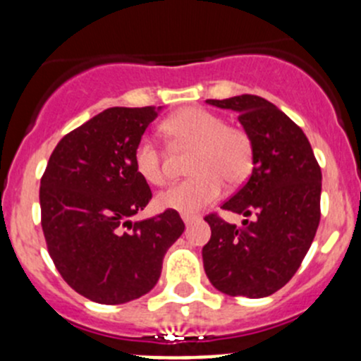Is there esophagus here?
<instances>
[{"label": "esophagus", "mask_w": 361, "mask_h": 361, "mask_svg": "<svg viewBox=\"0 0 361 361\" xmlns=\"http://www.w3.org/2000/svg\"><path fill=\"white\" fill-rule=\"evenodd\" d=\"M198 215H192V214H182V221H184V224L185 226H189V224H192V222H196L198 221Z\"/></svg>", "instance_id": "obj_1"}]
</instances>
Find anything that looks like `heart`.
Listing matches in <instances>:
<instances>
[{"label":"heart","mask_w":361,"mask_h":361,"mask_svg":"<svg viewBox=\"0 0 361 361\" xmlns=\"http://www.w3.org/2000/svg\"><path fill=\"white\" fill-rule=\"evenodd\" d=\"M176 146L192 147L188 172L191 179L179 182L158 196L161 208L192 214L221 196L222 182L229 188L243 184L254 166V142L241 126L226 125L224 118L203 107L177 111L161 126ZM133 166L147 184L163 185L166 169L161 151L149 139H140L133 149Z\"/></svg>","instance_id":"obj_1"}]
</instances>
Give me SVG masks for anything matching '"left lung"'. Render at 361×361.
<instances>
[{"instance_id": "left-lung-1", "label": "left lung", "mask_w": 361, "mask_h": 361, "mask_svg": "<svg viewBox=\"0 0 361 361\" xmlns=\"http://www.w3.org/2000/svg\"><path fill=\"white\" fill-rule=\"evenodd\" d=\"M207 102L236 111L252 137L250 177L221 208L254 219L236 228L208 214L212 236L202 252L203 267L222 293L267 297L290 281L313 243L322 170L300 126L269 100L245 94Z\"/></svg>"}]
</instances>
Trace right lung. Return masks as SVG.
<instances>
[{
	"label": "right lung",
	"mask_w": 361,
	"mask_h": 361,
	"mask_svg": "<svg viewBox=\"0 0 361 361\" xmlns=\"http://www.w3.org/2000/svg\"><path fill=\"white\" fill-rule=\"evenodd\" d=\"M158 111H102L62 137L44 169L39 205L48 254L66 283L94 302L123 304L149 292L184 231L172 208L130 222L153 198L133 149Z\"/></svg>",
	"instance_id": "obj_1"
}]
</instances>
